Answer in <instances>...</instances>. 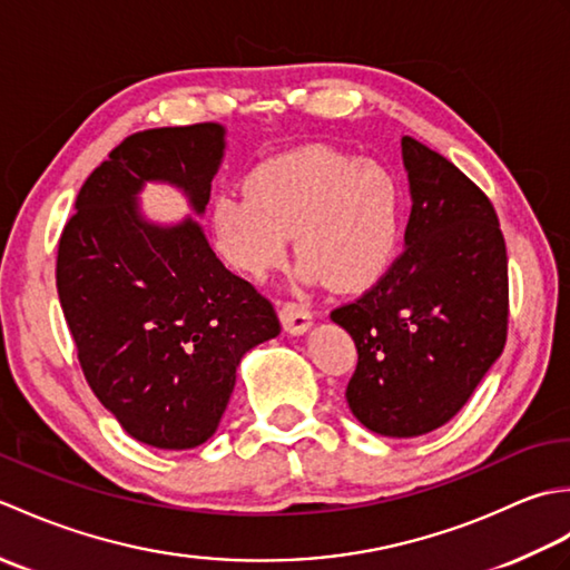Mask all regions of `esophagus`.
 Listing matches in <instances>:
<instances>
[{"instance_id":"1","label":"esophagus","mask_w":570,"mask_h":570,"mask_svg":"<svg viewBox=\"0 0 570 570\" xmlns=\"http://www.w3.org/2000/svg\"><path fill=\"white\" fill-rule=\"evenodd\" d=\"M278 321H282L288 335H304L311 328L313 316L308 308L294 304V301H286V304L278 306Z\"/></svg>"}]
</instances>
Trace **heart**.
Wrapping results in <instances>:
<instances>
[{
    "instance_id": "1",
    "label": "heart",
    "mask_w": 570,
    "mask_h": 570,
    "mask_svg": "<svg viewBox=\"0 0 570 570\" xmlns=\"http://www.w3.org/2000/svg\"><path fill=\"white\" fill-rule=\"evenodd\" d=\"M210 223L223 257L254 278L284 262L294 235L306 282L360 288L394 252L399 190L380 164L306 147L259 164L247 193L217 196Z\"/></svg>"
}]
</instances>
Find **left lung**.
I'll list each match as a JSON object with an SVG mask.
<instances>
[{
    "instance_id": "left-lung-1",
    "label": "left lung",
    "mask_w": 570,
    "mask_h": 570,
    "mask_svg": "<svg viewBox=\"0 0 570 570\" xmlns=\"http://www.w3.org/2000/svg\"><path fill=\"white\" fill-rule=\"evenodd\" d=\"M404 252L331 313L357 347L345 399L362 426L414 439L451 421L502 355L507 247L492 203L441 154L404 137Z\"/></svg>"
}]
</instances>
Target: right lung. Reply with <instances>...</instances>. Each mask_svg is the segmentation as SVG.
<instances>
[{"mask_svg":"<svg viewBox=\"0 0 570 570\" xmlns=\"http://www.w3.org/2000/svg\"><path fill=\"white\" fill-rule=\"evenodd\" d=\"M225 147L217 122L127 137L82 184L58 242V298L85 380L131 439L164 451L208 441L239 360L282 333L190 215L161 225L139 208L144 186L168 184L203 215Z\"/></svg>","mask_w":570,"mask_h":570,"instance_id":"right-lung-1","label":"right lung"}]
</instances>
